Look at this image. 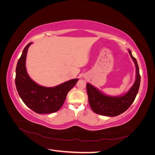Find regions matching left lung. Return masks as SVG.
Returning <instances> with one entry per match:
<instances>
[{"label": "left lung", "instance_id": "1", "mask_svg": "<svg viewBox=\"0 0 155 155\" xmlns=\"http://www.w3.org/2000/svg\"><path fill=\"white\" fill-rule=\"evenodd\" d=\"M129 53L136 67V80L130 90L121 96H109L101 93L99 90L87 83L88 102L92 110L96 114L106 116H116L123 113L132 105L137 96L140 84V75L137 61L129 50Z\"/></svg>", "mask_w": 155, "mask_h": 155}]
</instances>
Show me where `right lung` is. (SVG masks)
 Segmentation results:
<instances>
[{"label":"right lung","mask_w":155,"mask_h":155,"mask_svg":"<svg viewBox=\"0 0 155 155\" xmlns=\"http://www.w3.org/2000/svg\"><path fill=\"white\" fill-rule=\"evenodd\" d=\"M31 44L30 43L26 46L17 62V90L25 105L36 113H53L62 107L68 92L77 83L78 79H71L54 87H45L37 84L30 78L26 68L27 51Z\"/></svg>","instance_id":"right-lung-1"}]
</instances>
